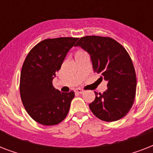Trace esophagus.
I'll list each match as a JSON object with an SVG mask.
<instances>
[{
	"label": "esophagus",
	"instance_id": "obj_1",
	"mask_svg": "<svg viewBox=\"0 0 153 153\" xmlns=\"http://www.w3.org/2000/svg\"><path fill=\"white\" fill-rule=\"evenodd\" d=\"M74 91L76 92V93H79V94H82L84 92V91L82 89H80V88H77L74 90Z\"/></svg>",
	"mask_w": 153,
	"mask_h": 153
}]
</instances>
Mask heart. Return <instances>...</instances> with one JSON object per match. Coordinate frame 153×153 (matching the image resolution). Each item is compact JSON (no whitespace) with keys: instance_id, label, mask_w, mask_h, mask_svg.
I'll return each mask as SVG.
<instances>
[{"instance_id":"obj_1","label":"heart","mask_w":153,"mask_h":153,"mask_svg":"<svg viewBox=\"0 0 153 153\" xmlns=\"http://www.w3.org/2000/svg\"><path fill=\"white\" fill-rule=\"evenodd\" d=\"M79 53H82V52H79ZM78 54H79V53H78Z\"/></svg>"}]
</instances>
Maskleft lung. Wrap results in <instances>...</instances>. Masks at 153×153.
<instances>
[{
  "instance_id": "obj_1",
  "label": "left lung",
  "mask_w": 153,
  "mask_h": 153,
  "mask_svg": "<svg viewBox=\"0 0 153 153\" xmlns=\"http://www.w3.org/2000/svg\"><path fill=\"white\" fill-rule=\"evenodd\" d=\"M80 46L91 55L94 71L107 81L103 94H95L89 105L91 112L102 121L111 122L128 114L136 97L137 79L130 56L121 44L110 37L86 36L79 39Z\"/></svg>"
}]
</instances>
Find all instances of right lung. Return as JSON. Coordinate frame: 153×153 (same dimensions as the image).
<instances>
[{"instance_id": "obj_1", "label": "right lung", "mask_w": 153, "mask_h": 153, "mask_svg": "<svg viewBox=\"0 0 153 153\" xmlns=\"http://www.w3.org/2000/svg\"><path fill=\"white\" fill-rule=\"evenodd\" d=\"M77 40L74 37L44 39L32 48L23 63L21 101L28 115L43 126L58 125L69 112L74 92H60L53 86L52 80Z\"/></svg>"}]
</instances>
